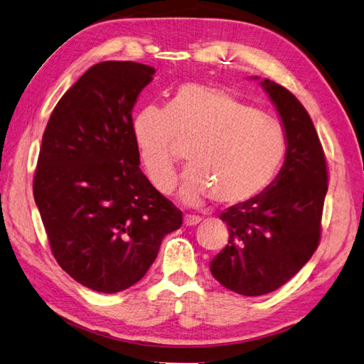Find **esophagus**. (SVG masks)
I'll return each mask as SVG.
<instances>
[{
	"label": "esophagus",
	"mask_w": 364,
	"mask_h": 364,
	"mask_svg": "<svg viewBox=\"0 0 364 364\" xmlns=\"http://www.w3.org/2000/svg\"><path fill=\"white\" fill-rule=\"evenodd\" d=\"M198 223H200V218H198V217L184 215V225H186V226H197Z\"/></svg>",
	"instance_id": "esophagus-1"
}]
</instances>
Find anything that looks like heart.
I'll list each match as a JSON object with an SVG mask.
<instances>
[{
	"instance_id": "b5f03b06",
	"label": "heart",
	"mask_w": 364,
	"mask_h": 364,
	"mask_svg": "<svg viewBox=\"0 0 364 364\" xmlns=\"http://www.w3.org/2000/svg\"><path fill=\"white\" fill-rule=\"evenodd\" d=\"M133 133L151 184L171 192L181 151L189 150L180 198L222 208L256 201L274 183L287 158L285 132L273 117L222 87L188 83L167 108L146 107L134 117Z\"/></svg>"
}]
</instances>
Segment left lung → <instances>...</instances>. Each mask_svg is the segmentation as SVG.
Segmentation results:
<instances>
[{
	"label": "left lung",
	"instance_id": "left-lung-1",
	"mask_svg": "<svg viewBox=\"0 0 364 364\" xmlns=\"http://www.w3.org/2000/svg\"><path fill=\"white\" fill-rule=\"evenodd\" d=\"M260 85L281 116L287 158L264 196L220 214L230 240L209 265L218 282L243 296L277 290L314 256L327 193L324 150L307 109L276 82Z\"/></svg>",
	"mask_w": 364,
	"mask_h": 364
}]
</instances>
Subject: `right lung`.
Segmentation results:
<instances>
[{
  "label": "right lung",
  "mask_w": 364,
  "mask_h": 364,
  "mask_svg": "<svg viewBox=\"0 0 364 364\" xmlns=\"http://www.w3.org/2000/svg\"><path fill=\"white\" fill-rule=\"evenodd\" d=\"M155 68L102 62L58 100L41 141L33 198L50 251L100 293L134 285L183 214L139 168L132 112Z\"/></svg>",
  "instance_id": "1"
}]
</instances>
